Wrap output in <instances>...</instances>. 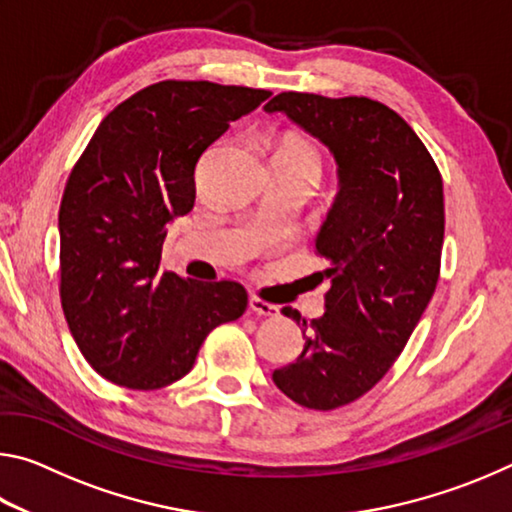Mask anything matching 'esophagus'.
Masks as SVG:
<instances>
[{
	"label": "esophagus",
	"instance_id": "esophagus-1",
	"mask_svg": "<svg viewBox=\"0 0 512 512\" xmlns=\"http://www.w3.org/2000/svg\"><path fill=\"white\" fill-rule=\"evenodd\" d=\"M248 307H250V311H253V314H257V316H264V318H275V316H280V307L271 305V302H264L262 298H257V296L250 298Z\"/></svg>",
	"mask_w": 512,
	"mask_h": 512
}]
</instances>
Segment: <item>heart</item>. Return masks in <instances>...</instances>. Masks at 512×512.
I'll use <instances>...</instances> for the list:
<instances>
[{"instance_id": "1", "label": "heart", "mask_w": 512, "mask_h": 512, "mask_svg": "<svg viewBox=\"0 0 512 512\" xmlns=\"http://www.w3.org/2000/svg\"><path fill=\"white\" fill-rule=\"evenodd\" d=\"M275 162H291V164H305V167H311L320 171V160L314 146H311L307 140L302 137H287L277 149Z\"/></svg>"}]
</instances>
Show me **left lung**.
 <instances>
[{
	"label": "left lung",
	"instance_id": "obj_1",
	"mask_svg": "<svg viewBox=\"0 0 512 512\" xmlns=\"http://www.w3.org/2000/svg\"><path fill=\"white\" fill-rule=\"evenodd\" d=\"M334 155L339 192L316 255L325 314L302 327L296 363L273 372L293 402L332 411L359 400L400 357L436 291L445 235L443 178L413 128L384 103L282 92L266 103ZM300 325L296 309L284 307ZM304 334V329H302Z\"/></svg>",
	"mask_w": 512,
	"mask_h": 512
}]
</instances>
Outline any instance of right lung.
<instances>
[{"label":"right lung","mask_w":512,"mask_h":512,"mask_svg":"<svg viewBox=\"0 0 512 512\" xmlns=\"http://www.w3.org/2000/svg\"><path fill=\"white\" fill-rule=\"evenodd\" d=\"M268 97L210 81L149 85L101 121L69 173L58 212L60 300L85 361L112 384H173L205 336L246 311L237 282L158 271L167 225L194 207L198 160Z\"/></svg>","instance_id":"1"}]
</instances>
